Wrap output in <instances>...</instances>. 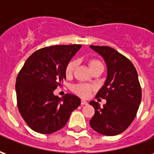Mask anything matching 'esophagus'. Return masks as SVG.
Masks as SVG:
<instances>
[{
	"mask_svg": "<svg viewBox=\"0 0 154 154\" xmlns=\"http://www.w3.org/2000/svg\"><path fill=\"white\" fill-rule=\"evenodd\" d=\"M81 105H82V106H85V105H87V101H86V100H81Z\"/></svg>",
	"mask_w": 154,
	"mask_h": 154,
	"instance_id": "obj_1",
	"label": "esophagus"
}]
</instances>
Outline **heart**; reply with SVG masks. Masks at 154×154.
<instances>
[{"label": "heart", "instance_id": "obj_1", "mask_svg": "<svg viewBox=\"0 0 154 154\" xmlns=\"http://www.w3.org/2000/svg\"><path fill=\"white\" fill-rule=\"evenodd\" d=\"M76 66H77L76 61L71 60L67 63L66 67H65V70H64L66 77H70L73 74ZM88 66L90 67L91 70H93L94 68L99 67V66H103V64L100 60H98L97 58H91L88 60ZM93 90L94 87L92 86L84 83L77 84L72 87V91L74 92L82 97H88Z\"/></svg>", "mask_w": 154, "mask_h": 154}]
</instances>
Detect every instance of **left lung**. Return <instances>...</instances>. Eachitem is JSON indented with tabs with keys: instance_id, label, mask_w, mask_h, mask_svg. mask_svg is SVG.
<instances>
[{
	"instance_id": "left-lung-1",
	"label": "left lung",
	"mask_w": 154,
	"mask_h": 154,
	"mask_svg": "<svg viewBox=\"0 0 154 154\" xmlns=\"http://www.w3.org/2000/svg\"><path fill=\"white\" fill-rule=\"evenodd\" d=\"M101 55L107 66V78L96 97L106 100L103 107L96 101L90 105L95 114L90 125L99 134L117 135L124 132L135 118L141 102L142 90L134 64L125 56L108 46L91 45Z\"/></svg>"
}]
</instances>
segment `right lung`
Segmentation results:
<instances>
[{
    "label": "right lung",
    "instance_id": "obj_1",
    "mask_svg": "<svg viewBox=\"0 0 154 154\" xmlns=\"http://www.w3.org/2000/svg\"><path fill=\"white\" fill-rule=\"evenodd\" d=\"M81 44L54 45L35 51L19 72L16 82L17 106L29 127L39 134H52L67 124L81 100L72 94L63 98L54 91L66 79L65 67Z\"/></svg>",
    "mask_w": 154,
    "mask_h": 154
}]
</instances>
